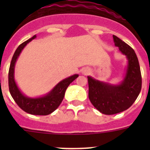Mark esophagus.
<instances>
[{
    "label": "esophagus",
    "mask_w": 150,
    "mask_h": 150,
    "mask_svg": "<svg viewBox=\"0 0 150 150\" xmlns=\"http://www.w3.org/2000/svg\"><path fill=\"white\" fill-rule=\"evenodd\" d=\"M90 70L88 68H83V70H82V73H83V74H88Z\"/></svg>",
    "instance_id": "34e87169"
}]
</instances>
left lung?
Instances as JSON below:
<instances>
[{
  "label": "left lung",
  "instance_id": "1",
  "mask_svg": "<svg viewBox=\"0 0 150 150\" xmlns=\"http://www.w3.org/2000/svg\"><path fill=\"white\" fill-rule=\"evenodd\" d=\"M115 46L125 55L127 63L122 80L118 84L100 81L88 76V98L94 107L106 115L119 113L128 109L138 97L142 79L139 62L131 46L112 35Z\"/></svg>",
  "mask_w": 150,
  "mask_h": 150
}]
</instances>
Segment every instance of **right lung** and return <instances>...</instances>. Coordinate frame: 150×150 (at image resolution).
<instances>
[{
  "label": "right lung",
  "mask_w": 150,
  "mask_h": 150,
  "mask_svg": "<svg viewBox=\"0 0 150 150\" xmlns=\"http://www.w3.org/2000/svg\"><path fill=\"white\" fill-rule=\"evenodd\" d=\"M37 36L34 35L31 38L26 40L18 46L13 55L9 70V89L11 96L21 109L28 113L39 116H46L52 113L59 107L63 100L64 94L68 86L79 76V74H74L65 79H62L48 93L40 97H28L22 92L15 79V66L18 56L23 49L32 40L35 39Z\"/></svg>",
  "instance_id": "1"
}]
</instances>
